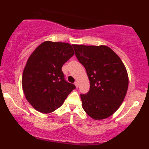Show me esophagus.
<instances>
[{"label": "esophagus", "mask_w": 149, "mask_h": 149, "mask_svg": "<svg viewBox=\"0 0 149 149\" xmlns=\"http://www.w3.org/2000/svg\"><path fill=\"white\" fill-rule=\"evenodd\" d=\"M74 85H75L76 87H77V88H78V83L77 82V81H76V82L74 83Z\"/></svg>", "instance_id": "obj_1"}]
</instances>
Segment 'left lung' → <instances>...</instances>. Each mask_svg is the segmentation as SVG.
I'll return each mask as SVG.
<instances>
[{"label":"left lung","instance_id":"left-lung-1","mask_svg":"<svg viewBox=\"0 0 149 149\" xmlns=\"http://www.w3.org/2000/svg\"><path fill=\"white\" fill-rule=\"evenodd\" d=\"M72 45L90 81L89 91L80 95L84 110L96 120L110 117L120 107L128 89L125 65L106 45Z\"/></svg>","mask_w":149,"mask_h":149}]
</instances>
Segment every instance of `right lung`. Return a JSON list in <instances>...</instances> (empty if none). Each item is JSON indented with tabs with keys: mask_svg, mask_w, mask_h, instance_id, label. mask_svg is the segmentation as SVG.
Instances as JSON below:
<instances>
[{
	"mask_svg": "<svg viewBox=\"0 0 149 149\" xmlns=\"http://www.w3.org/2000/svg\"><path fill=\"white\" fill-rule=\"evenodd\" d=\"M72 45L66 42L45 41L29 56L24 69L22 86L32 107L49 114L61 106L75 89L67 82L62 65L74 55Z\"/></svg>",
	"mask_w": 149,
	"mask_h": 149,
	"instance_id": "right-lung-1",
	"label": "right lung"
}]
</instances>
